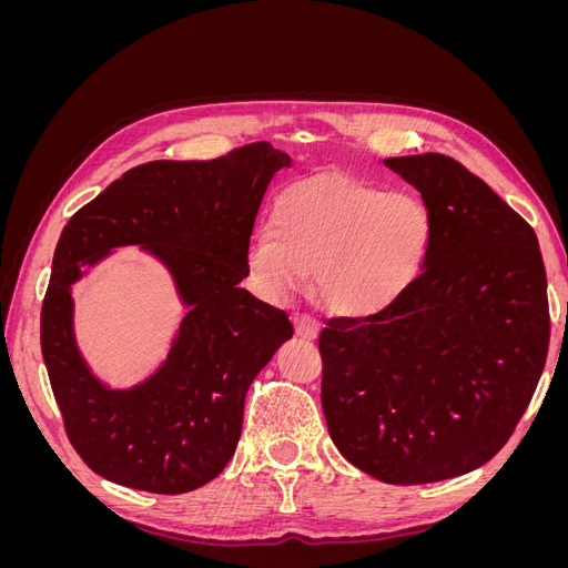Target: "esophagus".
Segmentation results:
<instances>
[{"label": "esophagus", "mask_w": 568, "mask_h": 568, "mask_svg": "<svg viewBox=\"0 0 568 568\" xmlns=\"http://www.w3.org/2000/svg\"><path fill=\"white\" fill-rule=\"evenodd\" d=\"M294 329H296V336H301V338H315L317 336V322L313 317H307V315H296L294 317Z\"/></svg>", "instance_id": "esophagus-1"}]
</instances>
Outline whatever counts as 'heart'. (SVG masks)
<instances>
[{"label": "heart", "instance_id": "obj_1", "mask_svg": "<svg viewBox=\"0 0 568 568\" xmlns=\"http://www.w3.org/2000/svg\"><path fill=\"white\" fill-rule=\"evenodd\" d=\"M432 242V211L417 194L322 175L277 199L272 230L248 239L246 272L277 303L315 272L313 294L326 311L369 317L415 284Z\"/></svg>", "mask_w": 568, "mask_h": 568}]
</instances>
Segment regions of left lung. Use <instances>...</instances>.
<instances>
[{
	"label": "left lung",
	"mask_w": 568,
	"mask_h": 568,
	"mask_svg": "<svg viewBox=\"0 0 568 568\" xmlns=\"http://www.w3.org/2000/svg\"><path fill=\"white\" fill-rule=\"evenodd\" d=\"M434 220L426 263L369 317L326 320L322 409L338 453L393 486L469 474L509 440L545 367L538 236L440 153L386 159Z\"/></svg>",
	"instance_id": "1"
}]
</instances>
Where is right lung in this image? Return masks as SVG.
Instances as JSON below:
<instances>
[{
	"label": "right lung",
	"instance_id": "1",
	"mask_svg": "<svg viewBox=\"0 0 568 568\" xmlns=\"http://www.w3.org/2000/svg\"><path fill=\"white\" fill-rule=\"evenodd\" d=\"M282 168L291 159L270 142L215 161H151L68 220L51 261L40 341L68 440L99 476L178 495L227 467L251 382L294 336L284 311L242 288L253 222ZM125 245L164 265L187 315L158 372L113 389L77 348L72 286Z\"/></svg>",
	"mask_w": 568,
	"mask_h": 568
}]
</instances>
